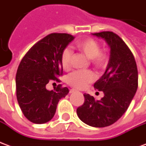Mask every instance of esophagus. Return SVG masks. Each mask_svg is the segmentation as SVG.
<instances>
[{
	"mask_svg": "<svg viewBox=\"0 0 146 146\" xmlns=\"http://www.w3.org/2000/svg\"><path fill=\"white\" fill-rule=\"evenodd\" d=\"M75 91H76V90H75V89H70V93H72V92H75Z\"/></svg>",
	"mask_w": 146,
	"mask_h": 146,
	"instance_id": "1",
	"label": "esophagus"
}]
</instances>
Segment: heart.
I'll list each match as a JSON object with an SVG mask.
<instances>
[{
    "label": "heart",
    "instance_id": "heart-1",
    "mask_svg": "<svg viewBox=\"0 0 146 146\" xmlns=\"http://www.w3.org/2000/svg\"><path fill=\"white\" fill-rule=\"evenodd\" d=\"M76 47L81 52H82L89 59H91L92 64L98 68H104L107 63V55L100 52V46L97 41L92 39H86L78 42ZM72 59V52L68 49L63 51L61 56L62 65L64 68H68ZM95 76L89 71H78L70 74L67 78V82L69 85L81 89L83 88L89 82L94 80Z\"/></svg>",
    "mask_w": 146,
    "mask_h": 146
}]
</instances>
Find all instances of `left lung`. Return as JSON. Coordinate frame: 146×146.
<instances>
[{"instance_id":"obj_1","label":"left lung","mask_w":146,"mask_h":146,"mask_svg":"<svg viewBox=\"0 0 146 146\" xmlns=\"http://www.w3.org/2000/svg\"><path fill=\"white\" fill-rule=\"evenodd\" d=\"M92 35L104 39L110 48L107 69L94 83L104 96L96 100L85 93V102L77 109V114L89 126L104 127L117 121L129 107L138 89V69L131 51L117 34L102 32Z\"/></svg>"}]
</instances>
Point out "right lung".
<instances>
[{
    "label": "right lung",
    "mask_w": 146,
    "mask_h": 146,
    "mask_svg": "<svg viewBox=\"0 0 146 146\" xmlns=\"http://www.w3.org/2000/svg\"><path fill=\"white\" fill-rule=\"evenodd\" d=\"M73 40L69 34H50L36 42L21 60L15 78L17 100L31 122L44 124L50 121L59 100L69 92L66 87L58 86L50 91L46 86L50 81L58 82L57 77L63 71V51Z\"/></svg>",
    "instance_id": "right-lung-1"
}]
</instances>
